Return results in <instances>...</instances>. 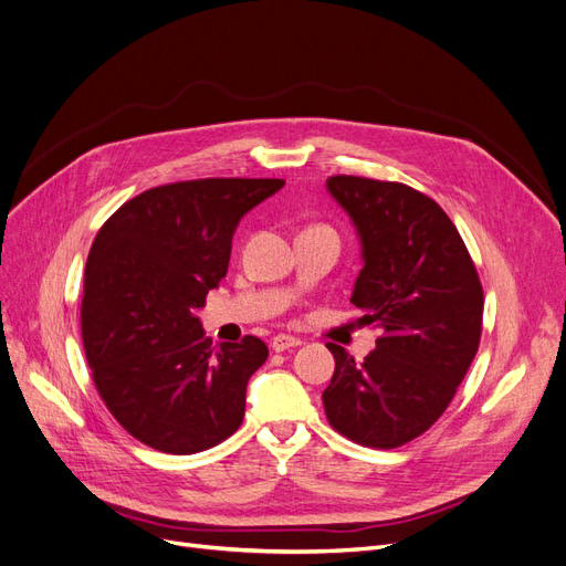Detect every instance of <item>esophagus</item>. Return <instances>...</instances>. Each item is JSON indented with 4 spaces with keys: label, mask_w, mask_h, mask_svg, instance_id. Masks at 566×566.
Here are the masks:
<instances>
[{
    "label": "esophagus",
    "mask_w": 566,
    "mask_h": 566,
    "mask_svg": "<svg viewBox=\"0 0 566 566\" xmlns=\"http://www.w3.org/2000/svg\"><path fill=\"white\" fill-rule=\"evenodd\" d=\"M301 344H303V342H301L298 337L280 333V335L273 337V342H270V347H273V352H286V349H291V347H301Z\"/></svg>",
    "instance_id": "34e87169"
}]
</instances>
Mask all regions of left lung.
Segmentation results:
<instances>
[{
  "instance_id": "obj_1",
  "label": "left lung",
  "mask_w": 566,
  "mask_h": 566,
  "mask_svg": "<svg viewBox=\"0 0 566 566\" xmlns=\"http://www.w3.org/2000/svg\"><path fill=\"white\" fill-rule=\"evenodd\" d=\"M352 217L363 268L352 303L379 328L377 347L356 363L337 344L324 390L328 423L356 444L398 449L423 434L453 400L476 356L483 289L474 261L426 193L356 176L326 180Z\"/></svg>"
}]
</instances>
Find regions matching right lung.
Wrapping results in <instances>:
<instances>
[{"mask_svg": "<svg viewBox=\"0 0 566 566\" xmlns=\"http://www.w3.org/2000/svg\"><path fill=\"white\" fill-rule=\"evenodd\" d=\"M284 187L206 178L147 189L96 233L81 331L92 379L117 423L161 453L191 455L231 437L268 347L244 335L214 352L199 312L219 286L240 219Z\"/></svg>", "mask_w": 566, "mask_h": 566, "instance_id": "obj_1", "label": "right lung"}]
</instances>
